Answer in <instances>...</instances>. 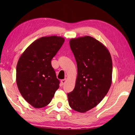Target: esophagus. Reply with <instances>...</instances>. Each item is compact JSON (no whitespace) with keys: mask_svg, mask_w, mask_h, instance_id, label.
Wrapping results in <instances>:
<instances>
[{"mask_svg":"<svg viewBox=\"0 0 135 135\" xmlns=\"http://www.w3.org/2000/svg\"><path fill=\"white\" fill-rule=\"evenodd\" d=\"M66 81H67V79L66 78H65V79H62L61 81V84L62 85H64L65 83L66 82Z\"/></svg>","mask_w":135,"mask_h":135,"instance_id":"1","label":"esophagus"}]
</instances>
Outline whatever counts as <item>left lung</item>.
<instances>
[{"mask_svg": "<svg viewBox=\"0 0 135 135\" xmlns=\"http://www.w3.org/2000/svg\"><path fill=\"white\" fill-rule=\"evenodd\" d=\"M70 46L76 61L78 75L68 93L71 108L85 113L99 104L112 83L113 62L107 48L90 36L71 39Z\"/></svg>", "mask_w": 135, "mask_h": 135, "instance_id": "8db88e82", "label": "left lung"}]
</instances>
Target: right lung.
<instances>
[{"mask_svg": "<svg viewBox=\"0 0 135 135\" xmlns=\"http://www.w3.org/2000/svg\"><path fill=\"white\" fill-rule=\"evenodd\" d=\"M61 36H44L36 40L20 56L16 82L22 96L34 108L48 105L59 88L51 61L64 44Z\"/></svg>", "mask_w": 135, "mask_h": 135, "instance_id": "right-lung-1", "label": "right lung"}]
</instances>
